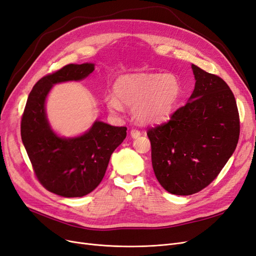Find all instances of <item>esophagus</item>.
<instances>
[{
  "mask_svg": "<svg viewBox=\"0 0 256 256\" xmlns=\"http://www.w3.org/2000/svg\"><path fill=\"white\" fill-rule=\"evenodd\" d=\"M130 136H131V138H138L141 136V132L138 130H136V129H131L130 130Z\"/></svg>",
  "mask_w": 256,
  "mask_h": 256,
  "instance_id": "obj_1",
  "label": "esophagus"
}]
</instances>
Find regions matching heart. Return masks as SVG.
<instances>
[{"instance_id": "heart-1", "label": "heart", "mask_w": 256, "mask_h": 256, "mask_svg": "<svg viewBox=\"0 0 256 256\" xmlns=\"http://www.w3.org/2000/svg\"><path fill=\"white\" fill-rule=\"evenodd\" d=\"M182 92L180 79L172 74H132L115 81V96L104 104L112 114L120 115L131 106L132 118L140 124H157L168 118Z\"/></svg>"}]
</instances>
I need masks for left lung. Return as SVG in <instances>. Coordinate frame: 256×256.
Wrapping results in <instances>:
<instances>
[{"label": "left lung", "instance_id": "left-lung-1", "mask_svg": "<svg viewBox=\"0 0 256 256\" xmlns=\"http://www.w3.org/2000/svg\"><path fill=\"white\" fill-rule=\"evenodd\" d=\"M196 85L168 122L147 130L152 164L168 192L190 196L204 189L235 152L239 114L233 92L218 76L191 65Z\"/></svg>", "mask_w": 256, "mask_h": 256}]
</instances>
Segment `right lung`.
I'll return each instance as SVG.
<instances>
[{
	"label": "right lung",
	"instance_id": "add662e5",
	"mask_svg": "<svg viewBox=\"0 0 256 256\" xmlns=\"http://www.w3.org/2000/svg\"><path fill=\"white\" fill-rule=\"evenodd\" d=\"M94 63L69 64L42 78L30 90L21 120V138L35 174L46 189L64 198L88 194L102 180L112 152L127 136L126 127L96 120L76 136L53 130L46 102L53 85L81 81L94 72Z\"/></svg>",
	"mask_w": 256,
	"mask_h": 256
}]
</instances>
